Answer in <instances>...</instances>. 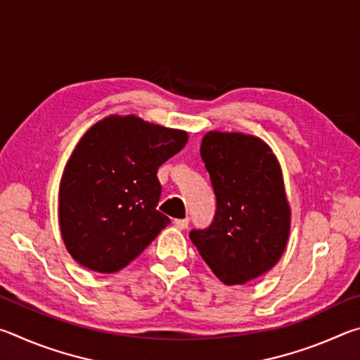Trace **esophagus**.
<instances>
[{
  "label": "esophagus",
  "mask_w": 360,
  "mask_h": 360,
  "mask_svg": "<svg viewBox=\"0 0 360 360\" xmlns=\"http://www.w3.org/2000/svg\"><path fill=\"white\" fill-rule=\"evenodd\" d=\"M174 225L178 229H181V230H184V229H187L188 227V217H186V219H174Z\"/></svg>",
  "instance_id": "1"
}]
</instances>
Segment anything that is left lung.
<instances>
[{
  "label": "left lung",
  "mask_w": 360,
  "mask_h": 360,
  "mask_svg": "<svg viewBox=\"0 0 360 360\" xmlns=\"http://www.w3.org/2000/svg\"><path fill=\"white\" fill-rule=\"evenodd\" d=\"M200 155L216 212L208 227L188 236L222 283L245 284L270 270L288 243L290 210L281 168L262 139L243 133H206Z\"/></svg>",
  "instance_id": "obj_1"
}]
</instances>
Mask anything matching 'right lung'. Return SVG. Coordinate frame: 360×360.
<instances>
[{
    "mask_svg": "<svg viewBox=\"0 0 360 360\" xmlns=\"http://www.w3.org/2000/svg\"><path fill=\"white\" fill-rule=\"evenodd\" d=\"M187 133L135 115L95 124L66 163L58 217L68 252L98 273L119 271L169 224L157 211V172L178 154Z\"/></svg>",
    "mask_w": 360,
    "mask_h": 360,
    "instance_id": "add662e5",
    "label": "right lung"
}]
</instances>
